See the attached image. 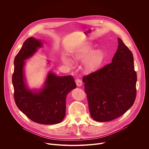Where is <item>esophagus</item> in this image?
<instances>
[{"mask_svg": "<svg viewBox=\"0 0 149 149\" xmlns=\"http://www.w3.org/2000/svg\"><path fill=\"white\" fill-rule=\"evenodd\" d=\"M75 82H76V84L78 87H81L82 86V81L81 79H79V78H77L75 79Z\"/></svg>", "mask_w": 149, "mask_h": 149, "instance_id": "34e87169", "label": "esophagus"}]
</instances>
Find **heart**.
I'll return each mask as SVG.
<instances>
[{
    "label": "heart",
    "mask_w": 149,
    "mask_h": 149,
    "mask_svg": "<svg viewBox=\"0 0 149 149\" xmlns=\"http://www.w3.org/2000/svg\"><path fill=\"white\" fill-rule=\"evenodd\" d=\"M89 53V51H85L82 52H78L76 54H75L74 57L77 59H81L88 55ZM101 59V55L100 52H94L87 61L86 62V66L87 68L90 70H94L100 63ZM63 62L65 64L70 65L71 63L69 59L67 58H63Z\"/></svg>",
    "instance_id": "heart-1"
}]
</instances>
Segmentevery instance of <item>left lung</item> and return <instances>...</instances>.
Returning a JSON list of instances; mask_svg holds the SVG:
<instances>
[{"label":"left lung","instance_id":"left-lung-1","mask_svg":"<svg viewBox=\"0 0 149 149\" xmlns=\"http://www.w3.org/2000/svg\"><path fill=\"white\" fill-rule=\"evenodd\" d=\"M112 62L82 78L92 118L110 121L124 114L136 97L137 74L132 51L118 38Z\"/></svg>","mask_w":149,"mask_h":149}]
</instances>
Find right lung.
Here are the masks:
<instances>
[{"label":"right lung","mask_w":149,"mask_h":149,"mask_svg":"<svg viewBox=\"0 0 149 149\" xmlns=\"http://www.w3.org/2000/svg\"><path fill=\"white\" fill-rule=\"evenodd\" d=\"M41 47L40 40L31 37L24 42L15 56L12 75L14 99L18 109L32 121L54 124L64 118L67 95L77 86L72 76H56L49 72L42 90L37 92L27 88L24 72L25 60Z\"/></svg>","instance_id":"add662e5"}]
</instances>
